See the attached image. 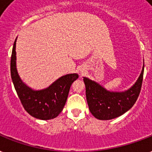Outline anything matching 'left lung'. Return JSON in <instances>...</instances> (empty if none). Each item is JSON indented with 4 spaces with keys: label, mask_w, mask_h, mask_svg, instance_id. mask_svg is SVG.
I'll use <instances>...</instances> for the list:
<instances>
[{
    "label": "left lung",
    "mask_w": 152,
    "mask_h": 152,
    "mask_svg": "<svg viewBox=\"0 0 152 152\" xmlns=\"http://www.w3.org/2000/svg\"><path fill=\"white\" fill-rule=\"evenodd\" d=\"M143 69L136 82L124 91H110L98 82L83 77L86 95L89 111L98 120L107 121L116 118L129 111L136 103L140 93Z\"/></svg>",
    "instance_id": "1"
}]
</instances>
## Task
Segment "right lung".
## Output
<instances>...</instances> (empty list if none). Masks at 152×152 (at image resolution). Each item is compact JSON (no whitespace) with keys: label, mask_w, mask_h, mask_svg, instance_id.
<instances>
[{"label":"right lung","mask_w":152,"mask_h":152,"mask_svg":"<svg viewBox=\"0 0 152 152\" xmlns=\"http://www.w3.org/2000/svg\"><path fill=\"white\" fill-rule=\"evenodd\" d=\"M16 42L11 57V77L23 108L35 118L47 121L55 118L62 112L67 100L71 85L78 77L76 73L58 77L43 89H33L22 81L16 69Z\"/></svg>","instance_id":"right-lung-1"}]
</instances>
